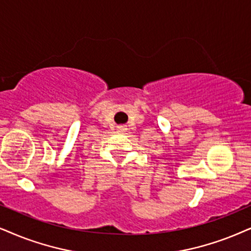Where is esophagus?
Here are the masks:
<instances>
[{"mask_svg":"<svg viewBox=\"0 0 251 251\" xmlns=\"http://www.w3.org/2000/svg\"><path fill=\"white\" fill-rule=\"evenodd\" d=\"M118 129H119V131H126V129H127V128H126L125 125H119L118 126Z\"/></svg>","mask_w":251,"mask_h":251,"instance_id":"34e87169","label":"esophagus"}]
</instances>
